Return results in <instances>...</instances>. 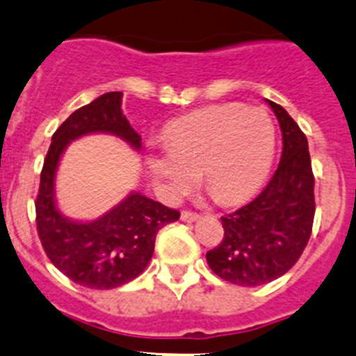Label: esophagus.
Instances as JSON below:
<instances>
[{
  "mask_svg": "<svg viewBox=\"0 0 356 356\" xmlns=\"http://www.w3.org/2000/svg\"><path fill=\"white\" fill-rule=\"evenodd\" d=\"M200 217L198 212H193V210H182L181 213V219L184 220V222H193V220H196Z\"/></svg>",
  "mask_w": 356,
  "mask_h": 356,
  "instance_id": "34e87169",
  "label": "esophagus"
}]
</instances>
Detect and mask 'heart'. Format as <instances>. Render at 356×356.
I'll use <instances>...</instances> for the list:
<instances>
[{
  "mask_svg": "<svg viewBox=\"0 0 356 356\" xmlns=\"http://www.w3.org/2000/svg\"><path fill=\"white\" fill-rule=\"evenodd\" d=\"M275 125L264 109L213 104L175 118L165 129L167 147L147 156V168L167 196L182 195L202 172L220 203L250 198L270 174Z\"/></svg>",
  "mask_w": 356,
  "mask_h": 356,
  "instance_id": "heart-1",
  "label": "heart"
}]
</instances>
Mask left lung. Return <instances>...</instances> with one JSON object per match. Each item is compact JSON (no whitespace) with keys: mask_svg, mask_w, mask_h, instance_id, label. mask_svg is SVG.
Returning a JSON list of instances; mask_svg holds the SVG:
<instances>
[{"mask_svg":"<svg viewBox=\"0 0 356 356\" xmlns=\"http://www.w3.org/2000/svg\"><path fill=\"white\" fill-rule=\"evenodd\" d=\"M284 151L277 172L250 203L220 217L224 238L207 252L210 270L229 284L257 287L287 273L308 245L315 217V177L308 139L277 102Z\"/></svg>","mask_w":356,"mask_h":356,"instance_id":"obj_1","label":"left lung"}]
</instances>
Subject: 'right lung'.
<instances>
[{"label":"right lung","instance_id":"right-lung-1","mask_svg":"<svg viewBox=\"0 0 356 356\" xmlns=\"http://www.w3.org/2000/svg\"><path fill=\"white\" fill-rule=\"evenodd\" d=\"M122 92H108L76 109L51 136L36 196V229L44 254L69 280L88 289H115L139 277L154 250L156 233L181 217L140 193L92 222H74L58 212L54 200L55 172L65 146L78 137L108 132L140 147V137L122 111Z\"/></svg>","mask_w":356,"mask_h":356}]
</instances>
